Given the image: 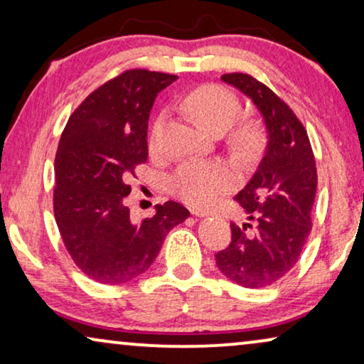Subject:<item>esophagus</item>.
I'll list each match as a JSON object with an SVG mask.
<instances>
[{
    "label": "esophagus",
    "instance_id": "1",
    "mask_svg": "<svg viewBox=\"0 0 364 364\" xmlns=\"http://www.w3.org/2000/svg\"><path fill=\"white\" fill-rule=\"evenodd\" d=\"M192 213H193V215H196V217H208V215H210V212H208V210H202V208H193Z\"/></svg>",
    "mask_w": 364,
    "mask_h": 364
}]
</instances>
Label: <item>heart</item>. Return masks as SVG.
Masks as SVG:
<instances>
[{
  "label": "heart",
  "instance_id": "obj_1",
  "mask_svg": "<svg viewBox=\"0 0 364 364\" xmlns=\"http://www.w3.org/2000/svg\"><path fill=\"white\" fill-rule=\"evenodd\" d=\"M183 107L196 119L198 126L212 134L227 131L237 121L242 109L235 94L217 84L197 87L183 99ZM161 126L162 119H159L152 129V146L157 144ZM232 141L243 151L257 147L262 141L260 126L255 122L240 124L233 132ZM167 186L168 191L181 200L191 205L207 207L235 186V176L232 168L222 162L188 161L172 172Z\"/></svg>",
  "mask_w": 364,
  "mask_h": 364
}]
</instances>
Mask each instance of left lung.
Listing matches in <instances>:
<instances>
[{
  "label": "left lung",
  "mask_w": 364,
  "mask_h": 364,
  "mask_svg": "<svg viewBox=\"0 0 364 364\" xmlns=\"http://www.w3.org/2000/svg\"><path fill=\"white\" fill-rule=\"evenodd\" d=\"M250 99L265 124L267 147L255 173L235 200L250 222L232 223V240L218 252V270L245 288L275 283L295 267L311 232L316 193V166L303 124L265 84L248 74L220 77Z\"/></svg>",
  "instance_id": "left-lung-1"
}]
</instances>
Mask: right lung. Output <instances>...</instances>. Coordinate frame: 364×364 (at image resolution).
Instances as JSON below:
<instances>
[{
  "mask_svg": "<svg viewBox=\"0 0 364 364\" xmlns=\"http://www.w3.org/2000/svg\"><path fill=\"white\" fill-rule=\"evenodd\" d=\"M173 74L131 69L84 99L64 127L54 161V217L79 270L104 285H121L149 270L164 238L191 215L182 203L156 205L151 218H131L126 178L146 162L147 124L157 94Z\"/></svg>",
  "mask_w": 364,
  "mask_h": 364,
  "instance_id": "add662e5",
  "label": "right lung"
}]
</instances>
